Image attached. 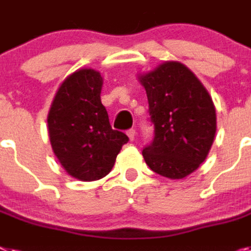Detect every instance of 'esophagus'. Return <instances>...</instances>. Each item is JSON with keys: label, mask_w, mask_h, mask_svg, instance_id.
I'll list each match as a JSON object with an SVG mask.
<instances>
[{"label": "esophagus", "mask_w": 251, "mask_h": 251, "mask_svg": "<svg viewBox=\"0 0 251 251\" xmlns=\"http://www.w3.org/2000/svg\"><path fill=\"white\" fill-rule=\"evenodd\" d=\"M126 134H127V136H129V139L130 140H135V136H136V132H135V130L134 129H130V130H127V131H126Z\"/></svg>", "instance_id": "obj_1"}]
</instances>
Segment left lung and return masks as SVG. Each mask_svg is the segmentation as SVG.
Masks as SVG:
<instances>
[{
    "mask_svg": "<svg viewBox=\"0 0 251 251\" xmlns=\"http://www.w3.org/2000/svg\"><path fill=\"white\" fill-rule=\"evenodd\" d=\"M139 80L154 125L153 142L143 149L145 163L165 177H186L205 161L213 144V100L201 80L177 61H166Z\"/></svg>",
    "mask_w": 251,
    "mask_h": 251,
    "instance_id": "8db88e82",
    "label": "left lung"
}]
</instances>
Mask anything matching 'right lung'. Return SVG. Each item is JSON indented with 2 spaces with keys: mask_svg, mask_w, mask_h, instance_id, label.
<instances>
[{
  "mask_svg": "<svg viewBox=\"0 0 251 251\" xmlns=\"http://www.w3.org/2000/svg\"><path fill=\"white\" fill-rule=\"evenodd\" d=\"M103 79L80 69L58 88L48 112V135L54 155L67 174L80 181L108 175L129 138L113 130L100 102Z\"/></svg>",
  "mask_w": 251,
  "mask_h": 251,
  "instance_id": "right-lung-1",
  "label": "right lung"
}]
</instances>
